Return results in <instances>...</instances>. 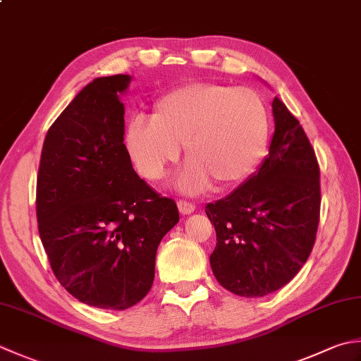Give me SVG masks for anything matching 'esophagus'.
<instances>
[{
  "label": "esophagus",
  "instance_id": "1",
  "mask_svg": "<svg viewBox=\"0 0 361 361\" xmlns=\"http://www.w3.org/2000/svg\"><path fill=\"white\" fill-rule=\"evenodd\" d=\"M176 207H178V211L183 216L192 214L194 209H195V204H192L190 202H185V200H180L178 203H176Z\"/></svg>",
  "mask_w": 361,
  "mask_h": 361
}]
</instances>
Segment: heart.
Wrapping results in <instances>:
<instances>
[{"mask_svg": "<svg viewBox=\"0 0 361 361\" xmlns=\"http://www.w3.org/2000/svg\"><path fill=\"white\" fill-rule=\"evenodd\" d=\"M271 112L258 92L224 84L194 82L154 103L152 118L133 120L126 145L137 172L158 181L185 147L189 162L178 185L188 194L243 185L269 150Z\"/></svg>", "mask_w": 361, "mask_h": 361, "instance_id": "b5f03b06", "label": "heart"}]
</instances>
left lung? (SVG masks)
<instances>
[{
  "label": "left lung",
  "mask_w": 361,
  "mask_h": 361,
  "mask_svg": "<svg viewBox=\"0 0 361 361\" xmlns=\"http://www.w3.org/2000/svg\"><path fill=\"white\" fill-rule=\"evenodd\" d=\"M269 154L241 186L204 213L214 224V277L241 298L283 288L312 253L319 224V166L305 131L283 102H272Z\"/></svg>",
  "instance_id": "8db88e82"
}]
</instances>
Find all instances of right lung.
Here are the masks:
<instances>
[{
  "instance_id": "1",
  "label": "right lung",
  "mask_w": 361,
  "mask_h": 361,
  "mask_svg": "<svg viewBox=\"0 0 361 361\" xmlns=\"http://www.w3.org/2000/svg\"><path fill=\"white\" fill-rule=\"evenodd\" d=\"M130 81L95 78L73 98L49 126L37 175L39 235L56 279L104 310L145 298L161 239L180 221L176 203L134 172L123 144L120 95Z\"/></svg>"
}]
</instances>
